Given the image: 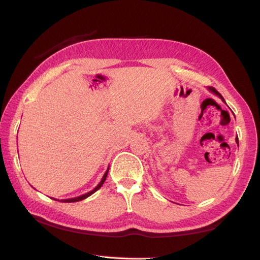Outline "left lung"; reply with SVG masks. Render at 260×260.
I'll use <instances>...</instances> for the list:
<instances>
[{"instance_id": "8db88e82", "label": "left lung", "mask_w": 260, "mask_h": 260, "mask_svg": "<svg viewBox=\"0 0 260 260\" xmlns=\"http://www.w3.org/2000/svg\"><path fill=\"white\" fill-rule=\"evenodd\" d=\"M208 89H209L210 91H211V92H213V93H214V95H217V96H219L220 98H221V99H222V102H224V99H223V97H222L221 95H220V93H219V92H218L217 90H215L213 87H208ZM236 143H237V144H238V146H239V141H238V136H237V137H236Z\"/></svg>"}]
</instances>
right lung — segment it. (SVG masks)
<instances>
[{
    "instance_id": "obj_1",
    "label": "right lung",
    "mask_w": 260,
    "mask_h": 260,
    "mask_svg": "<svg viewBox=\"0 0 260 260\" xmlns=\"http://www.w3.org/2000/svg\"><path fill=\"white\" fill-rule=\"evenodd\" d=\"M108 170H109V168L107 169L106 172H105V174H104V176H103V179L101 180V182H99L98 185L95 187V189H92L91 191H89V192H88V193H85V194L79 196V197H77V198H71V199H63V200H61V202H68V203H70V202H77V201H81V200H84V199H86V198H88V197H90V196L92 194V193H95L97 190L101 189L102 185L104 184L105 180H106V178H107ZM51 199H53V200H56V199H54V198H51ZM57 201H60V200H57Z\"/></svg>"
}]
</instances>
